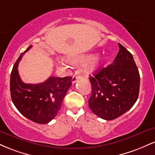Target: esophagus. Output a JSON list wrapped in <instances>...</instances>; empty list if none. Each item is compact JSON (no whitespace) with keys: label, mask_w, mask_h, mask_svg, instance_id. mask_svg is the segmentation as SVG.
Wrapping results in <instances>:
<instances>
[{"label":"esophagus","mask_w":155,"mask_h":155,"mask_svg":"<svg viewBox=\"0 0 155 155\" xmlns=\"http://www.w3.org/2000/svg\"><path fill=\"white\" fill-rule=\"evenodd\" d=\"M79 72H76V73H75V74H74V76H73V78H72V83L73 84H74L76 81V80H78L79 79V77L80 76H78L79 75Z\"/></svg>","instance_id":"34e87169"}]
</instances>
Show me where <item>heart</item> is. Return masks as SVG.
I'll list each match as a JSON object with an SVG mask.
<instances>
[{"label":"heart","mask_w":155,"mask_h":155,"mask_svg":"<svg viewBox=\"0 0 155 155\" xmlns=\"http://www.w3.org/2000/svg\"><path fill=\"white\" fill-rule=\"evenodd\" d=\"M102 58L100 56L95 58V54H88L76 58L73 60V63L75 65H81V64L89 63L85 68V72L87 74H91L98 70L102 63Z\"/></svg>","instance_id":"heart-1"}]
</instances>
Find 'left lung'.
Returning <instances> with one entry per match:
<instances>
[{
  "label": "left lung",
  "instance_id": "left-lung-1",
  "mask_svg": "<svg viewBox=\"0 0 155 155\" xmlns=\"http://www.w3.org/2000/svg\"><path fill=\"white\" fill-rule=\"evenodd\" d=\"M119 47L113 63L90 76L89 106L106 120H114L130 109L139 93L140 75L133 55L122 44Z\"/></svg>",
  "mask_w": 155,
  "mask_h": 155
}]
</instances>
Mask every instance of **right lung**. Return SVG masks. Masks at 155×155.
<instances>
[{"mask_svg":"<svg viewBox=\"0 0 155 155\" xmlns=\"http://www.w3.org/2000/svg\"><path fill=\"white\" fill-rule=\"evenodd\" d=\"M30 46L19 55L11 74V97L15 107L28 120L47 124L54 118L61 108L64 97L71 86V76H50L44 82L25 84L19 75L18 64Z\"/></svg>","mask_w":155,"mask_h":155,"instance_id":"right-lung-1","label":"right lung"}]
</instances>
